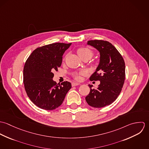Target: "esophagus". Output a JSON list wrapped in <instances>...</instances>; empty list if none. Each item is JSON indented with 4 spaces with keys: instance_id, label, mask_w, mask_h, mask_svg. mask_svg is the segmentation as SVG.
<instances>
[{
    "instance_id": "obj_1",
    "label": "esophagus",
    "mask_w": 149,
    "mask_h": 149,
    "mask_svg": "<svg viewBox=\"0 0 149 149\" xmlns=\"http://www.w3.org/2000/svg\"><path fill=\"white\" fill-rule=\"evenodd\" d=\"M80 83H75V82H74V83H72V86H77V85H80Z\"/></svg>"
}]
</instances>
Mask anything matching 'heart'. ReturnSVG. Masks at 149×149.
<instances>
[{
    "label": "heart",
    "mask_w": 149,
    "mask_h": 149,
    "mask_svg": "<svg viewBox=\"0 0 149 149\" xmlns=\"http://www.w3.org/2000/svg\"><path fill=\"white\" fill-rule=\"evenodd\" d=\"M77 53L82 59L84 58H89L90 59L93 56V52L87 47H81L79 49L77 50ZM86 74V72L85 70H81L79 73H77L74 75V78L76 80H80L81 75H85Z\"/></svg>",
    "instance_id": "b5f03b06"
}]
</instances>
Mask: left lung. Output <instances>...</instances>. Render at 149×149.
<instances>
[{
  "instance_id": "left-lung-1",
  "label": "left lung",
  "mask_w": 149,
  "mask_h": 149,
  "mask_svg": "<svg viewBox=\"0 0 149 149\" xmlns=\"http://www.w3.org/2000/svg\"><path fill=\"white\" fill-rule=\"evenodd\" d=\"M100 53V62L91 81H100L96 89L89 84V93L85 97L86 103L95 108H102L112 103L119 95L125 80V61L111 43L103 40L88 41Z\"/></svg>"
}]
</instances>
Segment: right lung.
Instances as JSON below:
<instances>
[{
	"label": "right lung",
	"mask_w": 149,
	"mask_h": 149,
	"mask_svg": "<svg viewBox=\"0 0 149 149\" xmlns=\"http://www.w3.org/2000/svg\"><path fill=\"white\" fill-rule=\"evenodd\" d=\"M72 43H54L37 48L27 58L23 68L26 93L37 106L53 110L60 106L71 88V83L57 84L53 81L54 70L62 64L63 56Z\"/></svg>",
	"instance_id": "obj_1"
}]
</instances>
